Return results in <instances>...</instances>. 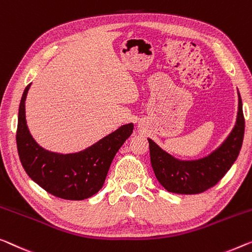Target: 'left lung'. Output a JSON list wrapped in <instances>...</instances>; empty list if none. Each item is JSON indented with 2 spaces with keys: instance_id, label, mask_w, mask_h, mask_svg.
Returning <instances> with one entry per match:
<instances>
[{
  "instance_id": "8db88e82",
  "label": "left lung",
  "mask_w": 252,
  "mask_h": 252,
  "mask_svg": "<svg viewBox=\"0 0 252 252\" xmlns=\"http://www.w3.org/2000/svg\"><path fill=\"white\" fill-rule=\"evenodd\" d=\"M236 122L219 148L208 156L194 160H181L165 152L148 139L150 162L158 182L168 192L196 194L204 192L220 181L239 156L245 136V118L240 93Z\"/></svg>"
}]
</instances>
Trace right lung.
Listing matches in <instances>:
<instances>
[{
    "instance_id": "add662e5",
    "label": "right lung",
    "mask_w": 252,
    "mask_h": 252,
    "mask_svg": "<svg viewBox=\"0 0 252 252\" xmlns=\"http://www.w3.org/2000/svg\"><path fill=\"white\" fill-rule=\"evenodd\" d=\"M29 84L22 94L18 114L17 147L29 178L48 193L66 200H84L98 192L115 154L131 136L133 125L120 126L90 147L73 154L48 152L37 144L26 121L25 102Z\"/></svg>"
}]
</instances>
